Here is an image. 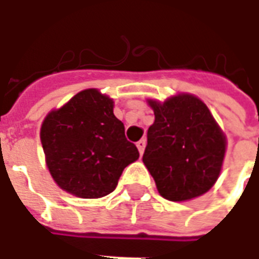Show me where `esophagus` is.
Here are the masks:
<instances>
[{"instance_id": "34e87169", "label": "esophagus", "mask_w": 259, "mask_h": 259, "mask_svg": "<svg viewBox=\"0 0 259 259\" xmlns=\"http://www.w3.org/2000/svg\"><path fill=\"white\" fill-rule=\"evenodd\" d=\"M136 146H137V148H139V152L143 154V152H144V148H146V140L143 139V140L137 141V144H136Z\"/></svg>"}]
</instances>
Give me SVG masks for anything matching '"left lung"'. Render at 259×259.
Returning a JSON list of instances; mask_svg holds the SVG:
<instances>
[{
    "instance_id": "left-lung-1",
    "label": "left lung",
    "mask_w": 259,
    "mask_h": 259,
    "mask_svg": "<svg viewBox=\"0 0 259 259\" xmlns=\"http://www.w3.org/2000/svg\"><path fill=\"white\" fill-rule=\"evenodd\" d=\"M155 120L147 132L143 162L159 194L169 201L200 197L222 169L226 137L200 98L179 94L161 104L148 100Z\"/></svg>"
}]
</instances>
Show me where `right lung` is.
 <instances>
[{"mask_svg": "<svg viewBox=\"0 0 259 259\" xmlns=\"http://www.w3.org/2000/svg\"><path fill=\"white\" fill-rule=\"evenodd\" d=\"M40 139L55 183L80 198L112 193L123 169L139 159L113 115V101L96 89L80 91L48 113Z\"/></svg>", "mask_w": 259, "mask_h": 259, "instance_id": "right-lung-1", "label": "right lung"}]
</instances>
